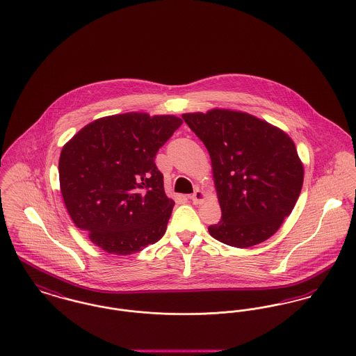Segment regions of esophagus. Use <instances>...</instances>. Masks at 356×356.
<instances>
[{"label":"esophagus","mask_w":356,"mask_h":356,"mask_svg":"<svg viewBox=\"0 0 356 356\" xmlns=\"http://www.w3.org/2000/svg\"><path fill=\"white\" fill-rule=\"evenodd\" d=\"M190 200H191V202L195 204V205L202 204L206 200V193L205 191H202V190H200V188H197V190L190 195Z\"/></svg>","instance_id":"esophagus-1"}]
</instances>
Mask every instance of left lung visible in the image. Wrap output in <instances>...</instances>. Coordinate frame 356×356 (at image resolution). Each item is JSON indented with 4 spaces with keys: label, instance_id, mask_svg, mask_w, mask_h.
Here are the masks:
<instances>
[{
    "label": "left lung",
    "instance_id": "left-lung-1",
    "mask_svg": "<svg viewBox=\"0 0 356 356\" xmlns=\"http://www.w3.org/2000/svg\"><path fill=\"white\" fill-rule=\"evenodd\" d=\"M211 161L221 221L209 233L234 248L272 237L298 202L304 166L292 138L254 115L213 108L182 115Z\"/></svg>",
    "mask_w": 356,
    "mask_h": 356
}]
</instances>
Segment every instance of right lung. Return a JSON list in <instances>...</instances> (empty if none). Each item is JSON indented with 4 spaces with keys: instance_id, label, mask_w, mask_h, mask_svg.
Returning a JSON list of instances; mask_svg holds the SVG:
<instances>
[{
    "instance_id": "right-lung-1",
    "label": "right lung",
    "mask_w": 356,
    "mask_h": 356,
    "mask_svg": "<svg viewBox=\"0 0 356 356\" xmlns=\"http://www.w3.org/2000/svg\"><path fill=\"white\" fill-rule=\"evenodd\" d=\"M175 115L127 113L99 118L63 146L60 190L74 224L118 256L162 238L174 201L154 159L182 124Z\"/></svg>"
}]
</instances>
